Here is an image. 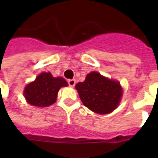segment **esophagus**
Masks as SVG:
<instances>
[{"label": "esophagus", "mask_w": 158, "mask_h": 158, "mask_svg": "<svg viewBox=\"0 0 158 158\" xmlns=\"http://www.w3.org/2000/svg\"><path fill=\"white\" fill-rule=\"evenodd\" d=\"M68 83H69V86H71V87H73V86L75 85L76 80H75V79H69V81H68Z\"/></svg>", "instance_id": "34e87169"}]
</instances>
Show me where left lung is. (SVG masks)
Returning <instances> with one entry per match:
<instances>
[{
	"instance_id": "left-lung-1",
	"label": "left lung",
	"mask_w": 158,
	"mask_h": 158,
	"mask_svg": "<svg viewBox=\"0 0 158 158\" xmlns=\"http://www.w3.org/2000/svg\"><path fill=\"white\" fill-rule=\"evenodd\" d=\"M75 89L83 104L98 114L114 111L123 96V88L118 80L108 79L96 71L88 73L85 81L78 83Z\"/></svg>"
}]
</instances>
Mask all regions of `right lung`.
Returning <instances> with one entry per match:
<instances>
[{
  "label": "right lung",
  "mask_w": 158,
  "mask_h": 158,
  "mask_svg": "<svg viewBox=\"0 0 158 158\" xmlns=\"http://www.w3.org/2000/svg\"><path fill=\"white\" fill-rule=\"evenodd\" d=\"M68 85L62 77H53L50 72H43L24 87L23 96L32 106L47 107L56 102L59 89Z\"/></svg>",
  "instance_id": "add662e5"
}]
</instances>
